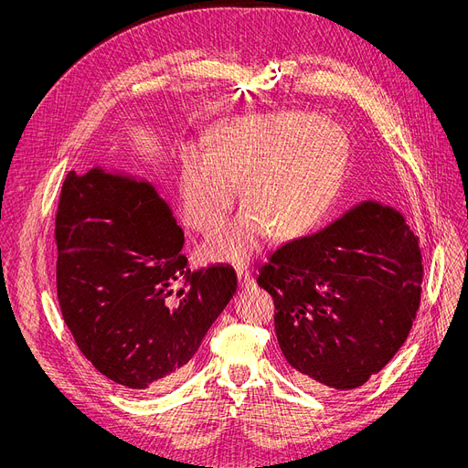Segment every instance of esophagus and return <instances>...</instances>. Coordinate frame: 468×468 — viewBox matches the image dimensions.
I'll return each mask as SVG.
<instances>
[{
  "instance_id": "esophagus-1",
  "label": "esophagus",
  "mask_w": 468,
  "mask_h": 468,
  "mask_svg": "<svg viewBox=\"0 0 468 468\" xmlns=\"http://www.w3.org/2000/svg\"><path fill=\"white\" fill-rule=\"evenodd\" d=\"M235 273H237V281H239V286H240V288H249V286L254 284L252 273H250V269H249L247 265H237Z\"/></svg>"
}]
</instances>
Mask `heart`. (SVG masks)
I'll return each instance as SVG.
<instances>
[{"label":"heart","mask_w":468,"mask_h":468,"mask_svg":"<svg viewBox=\"0 0 468 468\" xmlns=\"http://www.w3.org/2000/svg\"><path fill=\"white\" fill-rule=\"evenodd\" d=\"M343 136L328 121L300 112L235 117L219 125L208 152L187 144L180 159V205L186 224L210 233L224 221L239 182L240 214L203 247L212 261H244L267 233L275 240L303 235L335 193Z\"/></svg>","instance_id":"b5f03b06"}]
</instances>
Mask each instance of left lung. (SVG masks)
Listing matches in <instances>:
<instances>
[{
	"label": "left lung",
	"mask_w": 468,
	"mask_h": 468,
	"mask_svg": "<svg viewBox=\"0 0 468 468\" xmlns=\"http://www.w3.org/2000/svg\"><path fill=\"white\" fill-rule=\"evenodd\" d=\"M420 242L404 216L364 201L260 267L279 347L307 388L349 390L381 372L421 302Z\"/></svg>",
	"instance_id": "8db88e82"
}]
</instances>
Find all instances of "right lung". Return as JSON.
<instances>
[{"label":"right lung","mask_w":468,"mask_h":468,"mask_svg":"<svg viewBox=\"0 0 468 468\" xmlns=\"http://www.w3.org/2000/svg\"><path fill=\"white\" fill-rule=\"evenodd\" d=\"M55 239L66 326L98 372L134 390L175 383L237 290L229 265L189 271L150 182L101 166L66 176Z\"/></svg>","instance_id":"add662e5"}]
</instances>
